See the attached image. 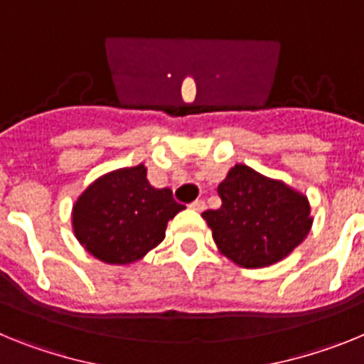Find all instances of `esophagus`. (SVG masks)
Returning a JSON list of instances; mask_svg holds the SVG:
<instances>
[{"instance_id": "34e87169", "label": "esophagus", "mask_w": 364, "mask_h": 364, "mask_svg": "<svg viewBox=\"0 0 364 364\" xmlns=\"http://www.w3.org/2000/svg\"><path fill=\"white\" fill-rule=\"evenodd\" d=\"M189 208H191V210H195V211H204L205 202L204 200H195V202H191V204H189Z\"/></svg>"}]
</instances>
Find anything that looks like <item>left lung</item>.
Wrapping results in <instances>:
<instances>
[{"instance_id":"1","label":"left lung","mask_w":364,"mask_h":364,"mask_svg":"<svg viewBox=\"0 0 364 364\" xmlns=\"http://www.w3.org/2000/svg\"><path fill=\"white\" fill-rule=\"evenodd\" d=\"M222 205L202 213L222 255L264 268L290 255L311 228L310 204L281 180L237 164L218 184Z\"/></svg>"}]
</instances>
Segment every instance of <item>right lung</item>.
<instances>
[{
	"instance_id": "add662e5",
	"label": "right lung",
	"mask_w": 364,
	"mask_h": 364,
	"mask_svg": "<svg viewBox=\"0 0 364 364\" xmlns=\"http://www.w3.org/2000/svg\"><path fill=\"white\" fill-rule=\"evenodd\" d=\"M184 205L171 189H156L144 164L100 176L73 205V230L87 252L107 264H131L166 237Z\"/></svg>"
}]
</instances>
